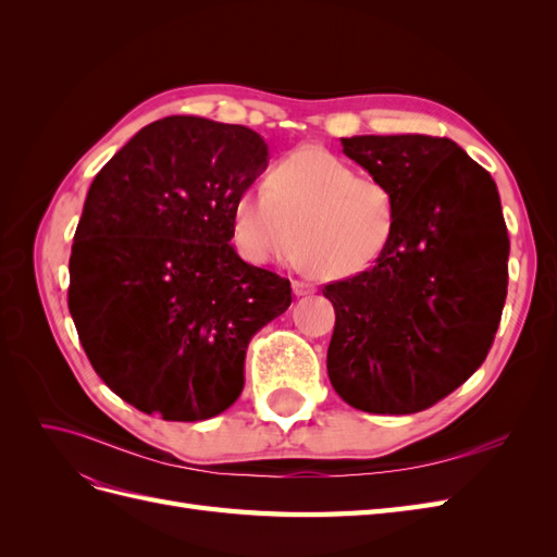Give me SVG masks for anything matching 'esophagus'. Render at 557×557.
Wrapping results in <instances>:
<instances>
[{
  "label": "esophagus",
  "mask_w": 557,
  "mask_h": 557,
  "mask_svg": "<svg viewBox=\"0 0 557 557\" xmlns=\"http://www.w3.org/2000/svg\"><path fill=\"white\" fill-rule=\"evenodd\" d=\"M293 293H295L297 297H305V295L315 293V285H313V283H307V281H293Z\"/></svg>",
  "instance_id": "obj_1"
}]
</instances>
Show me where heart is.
Returning <instances> with one entry per match:
<instances>
[{"mask_svg":"<svg viewBox=\"0 0 557 557\" xmlns=\"http://www.w3.org/2000/svg\"><path fill=\"white\" fill-rule=\"evenodd\" d=\"M397 227L393 188L383 178L358 174L318 146L281 158L264 190H246L234 201L232 230L242 256L256 264L295 258L313 274L348 278L372 269L391 248Z\"/></svg>","mask_w":557,"mask_h":557,"instance_id":"heart-1","label":"heart"}]
</instances>
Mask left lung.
<instances>
[{
    "label": "left lung",
    "mask_w": 557,
    "mask_h": 557,
    "mask_svg": "<svg viewBox=\"0 0 557 557\" xmlns=\"http://www.w3.org/2000/svg\"><path fill=\"white\" fill-rule=\"evenodd\" d=\"M344 153L393 188L395 239L323 288L332 387L367 413H416L483 364L507 299L509 234L493 176L446 137L362 134Z\"/></svg>",
    "instance_id": "8db88e82"
}]
</instances>
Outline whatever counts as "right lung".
Returning a JSON list of instances; mask_svg holds the SVG:
<instances>
[{"mask_svg":"<svg viewBox=\"0 0 557 557\" xmlns=\"http://www.w3.org/2000/svg\"><path fill=\"white\" fill-rule=\"evenodd\" d=\"M269 164L244 125L170 115L139 129L90 185L70 258V313L111 391L162 420H207L244 391L252 334L290 281L244 262L234 201Z\"/></svg>","mask_w":557,"mask_h":557,"instance_id":"1","label":"right lung"}]
</instances>
